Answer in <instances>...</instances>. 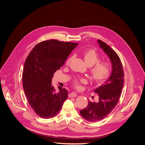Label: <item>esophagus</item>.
Here are the masks:
<instances>
[{"instance_id": "obj_1", "label": "esophagus", "mask_w": 145, "mask_h": 145, "mask_svg": "<svg viewBox=\"0 0 145 145\" xmlns=\"http://www.w3.org/2000/svg\"><path fill=\"white\" fill-rule=\"evenodd\" d=\"M76 96H77V93H75V92H72V93H71L68 94V97L69 98L70 97H76Z\"/></svg>"}]
</instances>
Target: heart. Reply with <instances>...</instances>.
Listing matches in <instances>:
<instances>
[{
	"instance_id": "b5f03b06",
	"label": "heart",
	"mask_w": 145,
	"mask_h": 145,
	"mask_svg": "<svg viewBox=\"0 0 145 145\" xmlns=\"http://www.w3.org/2000/svg\"><path fill=\"white\" fill-rule=\"evenodd\" d=\"M72 57L67 60V65H69ZM84 60L86 63L91 67L89 72L91 78L96 83H102L108 78L111 72L110 65L106 62H99V57L94 50L86 51L84 54ZM87 83L85 78H80L73 82V85L77 89H80L82 84Z\"/></svg>"
}]
</instances>
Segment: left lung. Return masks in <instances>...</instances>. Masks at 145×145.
Wrapping results in <instances>:
<instances>
[{
	"mask_svg": "<svg viewBox=\"0 0 145 145\" xmlns=\"http://www.w3.org/2000/svg\"><path fill=\"white\" fill-rule=\"evenodd\" d=\"M97 42L111 60L112 71L108 79L94 90L99 94V102L88 100V106L80 111L82 117L91 122L103 119L112 111L119 100L124 84V72L119 57L106 43L100 40Z\"/></svg>",
	"mask_w": 145,
	"mask_h": 145,
	"instance_id": "8db88e82",
	"label": "left lung"
}]
</instances>
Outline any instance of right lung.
<instances>
[{
	"label": "right lung",
	"mask_w": 145,
	"mask_h": 145,
	"mask_svg": "<svg viewBox=\"0 0 145 145\" xmlns=\"http://www.w3.org/2000/svg\"><path fill=\"white\" fill-rule=\"evenodd\" d=\"M77 43L57 40L43 41L35 46L25 60L22 74L23 88L29 105L44 118L54 117L68 98V91L59 86L56 92L51 80Z\"/></svg>",
	"instance_id": "right-lung-1"
}]
</instances>
